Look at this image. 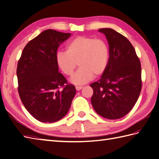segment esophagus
I'll return each mask as SVG.
<instances>
[{
  "label": "esophagus",
  "instance_id": "esophagus-1",
  "mask_svg": "<svg viewBox=\"0 0 159 159\" xmlns=\"http://www.w3.org/2000/svg\"><path fill=\"white\" fill-rule=\"evenodd\" d=\"M82 88H83V87H82V86H75V89H76L77 90H80Z\"/></svg>",
  "mask_w": 159,
  "mask_h": 159
}]
</instances>
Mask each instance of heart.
Returning a JSON list of instances; mask_svg holds the SVG:
<instances>
[{
	"instance_id": "b5f03b06",
	"label": "heart",
	"mask_w": 159,
	"mask_h": 159,
	"mask_svg": "<svg viewBox=\"0 0 159 159\" xmlns=\"http://www.w3.org/2000/svg\"><path fill=\"white\" fill-rule=\"evenodd\" d=\"M109 59L106 41L88 36H77L66 45V51H60L56 61L58 68L67 76L73 75L77 64L80 66L71 77L75 84H84L104 73Z\"/></svg>"
}]
</instances>
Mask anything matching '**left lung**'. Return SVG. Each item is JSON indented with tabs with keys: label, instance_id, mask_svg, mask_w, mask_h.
I'll list each match as a JSON object with an SVG mask.
<instances>
[{
	"label": "left lung",
	"instance_id": "left-lung-1",
	"mask_svg": "<svg viewBox=\"0 0 159 159\" xmlns=\"http://www.w3.org/2000/svg\"><path fill=\"white\" fill-rule=\"evenodd\" d=\"M109 44V59L104 73L90 86L91 103L97 113L108 119H117L131 111L140 95L141 62L127 38L112 29L98 30Z\"/></svg>",
	"mask_w": 159,
	"mask_h": 159
}]
</instances>
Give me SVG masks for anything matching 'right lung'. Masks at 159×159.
I'll list each match as a JSON object with an SVG mask.
<instances>
[{"label":"right lung","instance_id":"add662e5","mask_svg":"<svg viewBox=\"0 0 159 159\" xmlns=\"http://www.w3.org/2000/svg\"><path fill=\"white\" fill-rule=\"evenodd\" d=\"M70 35L45 30L29 42L18 60L19 95L27 111L41 122L53 123L63 118L75 95V87L67 84L56 61L60 44Z\"/></svg>","mask_w":159,"mask_h":159}]
</instances>
